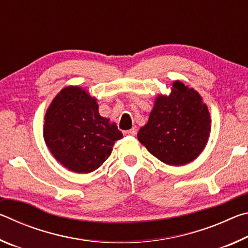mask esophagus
Masks as SVG:
<instances>
[{
	"instance_id": "1",
	"label": "esophagus",
	"mask_w": 248,
	"mask_h": 248,
	"mask_svg": "<svg viewBox=\"0 0 248 248\" xmlns=\"http://www.w3.org/2000/svg\"><path fill=\"white\" fill-rule=\"evenodd\" d=\"M125 136H136L137 134V129L136 128H132L130 130H127V131H124Z\"/></svg>"
}]
</instances>
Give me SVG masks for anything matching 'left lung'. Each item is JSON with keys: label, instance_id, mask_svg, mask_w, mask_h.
Here are the masks:
<instances>
[{"label": "left lung", "instance_id": "1", "mask_svg": "<svg viewBox=\"0 0 248 248\" xmlns=\"http://www.w3.org/2000/svg\"><path fill=\"white\" fill-rule=\"evenodd\" d=\"M170 86L169 95L155 97L148 124L138 132V140L161 162L182 166L198 157L207 145L211 117L196 90L178 79Z\"/></svg>", "mask_w": 248, "mask_h": 248}]
</instances>
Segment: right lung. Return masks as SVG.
I'll return each mask as SVG.
<instances>
[{
    "mask_svg": "<svg viewBox=\"0 0 248 248\" xmlns=\"http://www.w3.org/2000/svg\"><path fill=\"white\" fill-rule=\"evenodd\" d=\"M121 138L116 124L99 115L97 98L81 86L62 89L46 111V145L62 166L74 173L97 170Z\"/></svg>",
    "mask_w": 248,
    "mask_h": 248,
    "instance_id": "right-lung-1",
    "label": "right lung"
}]
</instances>
